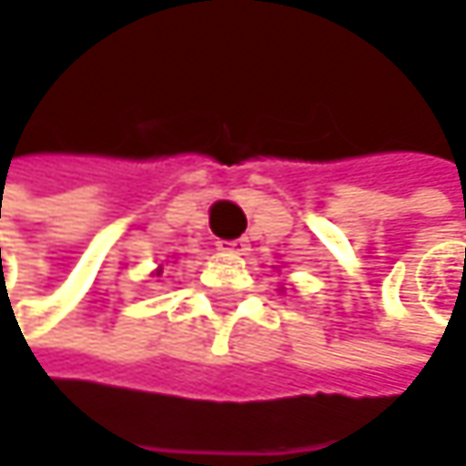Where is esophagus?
<instances>
[{"instance_id": "esophagus-1", "label": "esophagus", "mask_w": 466, "mask_h": 466, "mask_svg": "<svg viewBox=\"0 0 466 466\" xmlns=\"http://www.w3.org/2000/svg\"><path fill=\"white\" fill-rule=\"evenodd\" d=\"M218 248L224 253H232V256H245L248 253V239H227V242H218Z\"/></svg>"}]
</instances>
